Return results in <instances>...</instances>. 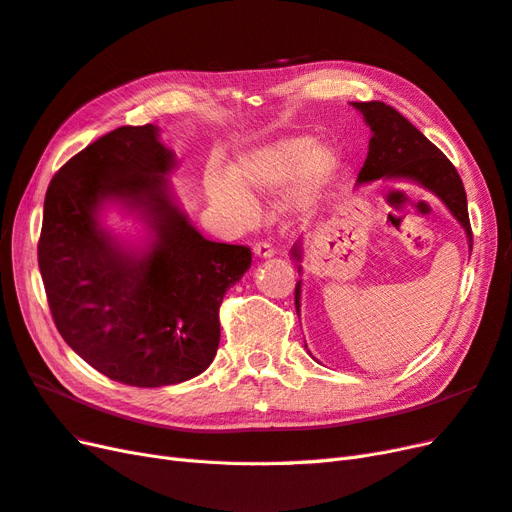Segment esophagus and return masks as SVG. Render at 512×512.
Listing matches in <instances>:
<instances>
[{"label":"esophagus","instance_id":"34e87169","mask_svg":"<svg viewBox=\"0 0 512 512\" xmlns=\"http://www.w3.org/2000/svg\"><path fill=\"white\" fill-rule=\"evenodd\" d=\"M254 256L256 258H271L273 256V245L269 241H256L254 243Z\"/></svg>","mask_w":512,"mask_h":512}]
</instances>
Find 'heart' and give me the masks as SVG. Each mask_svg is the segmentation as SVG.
<instances>
[{
    "label": "heart",
    "instance_id": "obj_1",
    "mask_svg": "<svg viewBox=\"0 0 512 512\" xmlns=\"http://www.w3.org/2000/svg\"><path fill=\"white\" fill-rule=\"evenodd\" d=\"M333 166L331 151L314 145L309 136H282L245 151L232 170L213 168L209 188L215 203L232 218L250 222L256 198H275L292 188V198L307 203Z\"/></svg>",
    "mask_w": 512,
    "mask_h": 512
}]
</instances>
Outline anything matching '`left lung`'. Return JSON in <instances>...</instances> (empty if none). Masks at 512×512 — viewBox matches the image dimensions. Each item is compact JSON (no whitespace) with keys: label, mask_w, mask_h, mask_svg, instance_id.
Returning <instances> with one entry per match:
<instances>
[{"label":"left lung","mask_w":512,"mask_h":512,"mask_svg":"<svg viewBox=\"0 0 512 512\" xmlns=\"http://www.w3.org/2000/svg\"><path fill=\"white\" fill-rule=\"evenodd\" d=\"M356 111L371 130L367 160L356 183H369L376 179H406L431 190L455 215L468 235L472 252V228L468 218V198L463 190L457 168L444 153L427 141V136L416 130L412 123L384 102H352ZM301 241L294 243L292 256L301 260ZM301 269V267H299ZM294 305H301V282L294 288Z\"/></svg>","instance_id":"left-lung-1"}]
</instances>
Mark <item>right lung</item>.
Listing matches in <instances>:
<instances>
[{"label":"right lung","mask_w":512,"mask_h":512,"mask_svg":"<svg viewBox=\"0 0 512 512\" xmlns=\"http://www.w3.org/2000/svg\"><path fill=\"white\" fill-rule=\"evenodd\" d=\"M173 168L151 123L100 136L51 179L38 241L66 344L100 374L145 389L211 365L224 294L252 265L250 247L209 241L185 218L164 179ZM104 202L142 215L154 235L147 251H126L101 228Z\"/></svg>","instance_id":"obj_1"}]
</instances>
